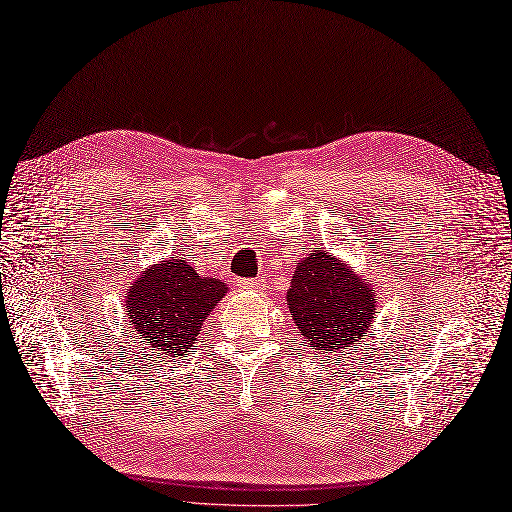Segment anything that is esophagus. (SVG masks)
Wrapping results in <instances>:
<instances>
[{
    "label": "esophagus",
    "instance_id": "obj_1",
    "mask_svg": "<svg viewBox=\"0 0 512 512\" xmlns=\"http://www.w3.org/2000/svg\"><path fill=\"white\" fill-rule=\"evenodd\" d=\"M239 286H241V288H247V290H254V288H262V286H265V282H262L260 278H256V280H241Z\"/></svg>",
    "mask_w": 512,
    "mask_h": 512
}]
</instances>
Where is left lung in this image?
<instances>
[{"label": "left lung", "instance_id": "left-lung-1", "mask_svg": "<svg viewBox=\"0 0 512 512\" xmlns=\"http://www.w3.org/2000/svg\"><path fill=\"white\" fill-rule=\"evenodd\" d=\"M286 306L314 353H338L362 344L377 319V290L347 262L314 247L297 260Z\"/></svg>", "mask_w": 512, "mask_h": 512}]
</instances>
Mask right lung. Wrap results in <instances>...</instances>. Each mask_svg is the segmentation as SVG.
Masks as SVG:
<instances>
[{
  "label": "right lung",
  "instance_id": "obj_1",
  "mask_svg": "<svg viewBox=\"0 0 512 512\" xmlns=\"http://www.w3.org/2000/svg\"><path fill=\"white\" fill-rule=\"evenodd\" d=\"M127 319L140 338L168 357L187 355L206 316L228 293V284L202 278L187 260L168 258L150 265L127 286Z\"/></svg>",
  "mask_w": 512,
  "mask_h": 512
}]
</instances>
